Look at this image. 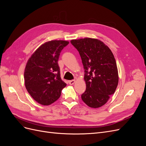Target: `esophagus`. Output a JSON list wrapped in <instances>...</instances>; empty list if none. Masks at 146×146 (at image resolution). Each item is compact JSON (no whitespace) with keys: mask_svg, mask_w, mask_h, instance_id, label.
<instances>
[{"mask_svg":"<svg viewBox=\"0 0 146 146\" xmlns=\"http://www.w3.org/2000/svg\"><path fill=\"white\" fill-rule=\"evenodd\" d=\"M75 82H76V81H75V80H69L68 82L69 85H74V84L75 83Z\"/></svg>","mask_w":146,"mask_h":146,"instance_id":"esophagus-1","label":"esophagus"}]
</instances>
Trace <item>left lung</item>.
<instances>
[{
	"instance_id": "8db88e82",
	"label": "left lung",
	"mask_w": 146,
	"mask_h": 146,
	"mask_svg": "<svg viewBox=\"0 0 146 146\" xmlns=\"http://www.w3.org/2000/svg\"><path fill=\"white\" fill-rule=\"evenodd\" d=\"M81 56L86 89L82 100L91 108L105 105L116 91L119 77L116 62L109 47L98 39L85 38L70 41Z\"/></svg>"
}]
</instances>
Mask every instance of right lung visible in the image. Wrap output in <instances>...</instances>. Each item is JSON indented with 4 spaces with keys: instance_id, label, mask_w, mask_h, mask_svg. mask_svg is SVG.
I'll return each mask as SVG.
<instances>
[{
    "instance_id": "right-lung-1",
    "label": "right lung",
    "mask_w": 146,
    "mask_h": 146,
    "mask_svg": "<svg viewBox=\"0 0 146 146\" xmlns=\"http://www.w3.org/2000/svg\"><path fill=\"white\" fill-rule=\"evenodd\" d=\"M69 42L52 40L39 47L29 59L24 71L25 86L38 103L48 105L58 100L66 86L60 77L58 60Z\"/></svg>"
}]
</instances>
